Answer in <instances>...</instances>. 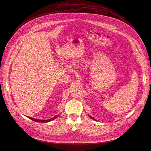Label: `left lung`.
I'll list each match as a JSON object with an SVG mask.
<instances>
[{
	"label": "left lung",
	"mask_w": 151,
	"mask_h": 151,
	"mask_svg": "<svg viewBox=\"0 0 151 151\" xmlns=\"http://www.w3.org/2000/svg\"><path fill=\"white\" fill-rule=\"evenodd\" d=\"M90 117H91V118H92V119H93V120H95V119H93V117H91V116H90Z\"/></svg>",
	"instance_id": "obj_1"
}]
</instances>
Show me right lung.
Here are the masks:
<instances>
[{"label":"right lung","instance_id":"add662e5","mask_svg":"<svg viewBox=\"0 0 151 151\" xmlns=\"http://www.w3.org/2000/svg\"><path fill=\"white\" fill-rule=\"evenodd\" d=\"M58 115H57V116H55L54 117H53L52 119H49V120H40V119H34V118H32V117H28L29 119H31L32 120H33V121L35 122L46 123V122H50V121H52V120H54V119H56V118L58 117Z\"/></svg>","mask_w":151,"mask_h":151}]
</instances>
